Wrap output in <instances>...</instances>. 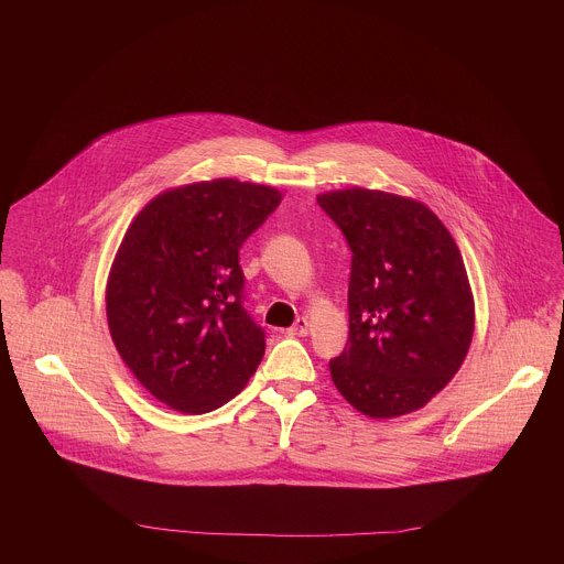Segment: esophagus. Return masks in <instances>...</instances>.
I'll return each mask as SVG.
<instances>
[{
    "mask_svg": "<svg viewBox=\"0 0 564 564\" xmlns=\"http://www.w3.org/2000/svg\"><path fill=\"white\" fill-rule=\"evenodd\" d=\"M307 330H310V321H307V316H299V318L294 321V326L288 330V335L305 337V335H307Z\"/></svg>",
    "mask_w": 564,
    "mask_h": 564,
    "instance_id": "34e87169",
    "label": "esophagus"
}]
</instances>
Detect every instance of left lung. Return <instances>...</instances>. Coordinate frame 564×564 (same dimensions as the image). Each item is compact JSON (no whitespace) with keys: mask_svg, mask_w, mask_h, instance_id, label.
<instances>
[{"mask_svg":"<svg viewBox=\"0 0 564 564\" xmlns=\"http://www.w3.org/2000/svg\"><path fill=\"white\" fill-rule=\"evenodd\" d=\"M316 200L352 250L350 333L333 381L368 417L413 413L455 377L473 339L462 254L420 200L361 187Z\"/></svg>","mask_w":564,"mask_h":564,"instance_id":"8db88e82","label":"left lung"}]
</instances>
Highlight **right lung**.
<instances>
[{
    "label": "right lung",
    "instance_id": "1",
    "mask_svg": "<svg viewBox=\"0 0 564 564\" xmlns=\"http://www.w3.org/2000/svg\"><path fill=\"white\" fill-rule=\"evenodd\" d=\"M279 203L274 187L218 178L155 196L129 225L107 321L122 361L170 409H220L257 372L265 333L243 307L238 250Z\"/></svg>",
    "mask_w": 564,
    "mask_h": 564
}]
</instances>
